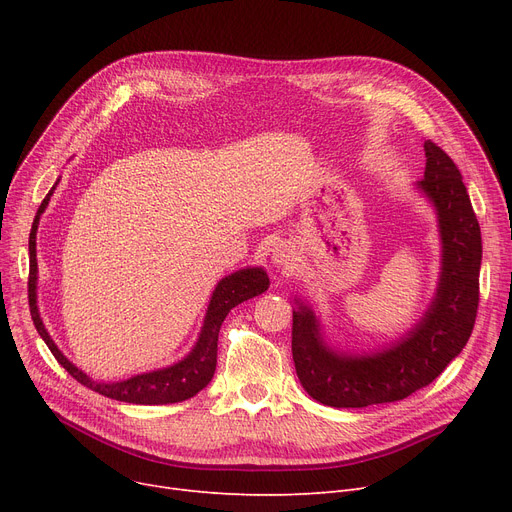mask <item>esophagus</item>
<instances>
[{"instance_id":"1","label":"esophagus","mask_w":512,"mask_h":512,"mask_svg":"<svg viewBox=\"0 0 512 512\" xmlns=\"http://www.w3.org/2000/svg\"><path fill=\"white\" fill-rule=\"evenodd\" d=\"M292 261H294V251H292L290 247L282 245V247H278V249L274 251V263H276L278 267H286V265H290Z\"/></svg>"}]
</instances>
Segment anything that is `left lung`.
I'll use <instances>...</instances> for the list:
<instances>
[{
    "instance_id": "left-lung-1",
    "label": "left lung",
    "mask_w": 512,
    "mask_h": 512,
    "mask_svg": "<svg viewBox=\"0 0 512 512\" xmlns=\"http://www.w3.org/2000/svg\"><path fill=\"white\" fill-rule=\"evenodd\" d=\"M421 191L438 211L442 276L436 299L419 324L388 351L336 355L324 346L313 311H292V359L303 388L321 405L363 409L396 402L432 384L459 355L475 326L479 307L481 232L467 186L454 161L425 141Z\"/></svg>"
}]
</instances>
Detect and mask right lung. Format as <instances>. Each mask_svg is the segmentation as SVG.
<instances>
[{
  "instance_id": "add662e5",
  "label": "right lung",
  "mask_w": 512,
  "mask_h": 512,
  "mask_svg": "<svg viewBox=\"0 0 512 512\" xmlns=\"http://www.w3.org/2000/svg\"><path fill=\"white\" fill-rule=\"evenodd\" d=\"M53 188L39 205L33 228H31V236H29V255H31L29 307H31V317L39 336L45 340L53 357L58 359V363L72 375L76 382L107 398H114L120 402H132V405H170V402H182L186 398H193L213 378L215 363H218V334H220L222 321L226 319L230 309H234L242 301L253 299L257 294L265 292L267 286H270V278H267V274L261 270V267H247V270H240L232 276H226L218 286H215L199 342L195 344L193 353L186 359H182L180 363L159 371L134 375V378L116 382V384L95 382L60 353V348L49 338L37 309V249H35L37 242L35 238H37L39 218L49 203V197L53 195Z\"/></svg>"
}]
</instances>
